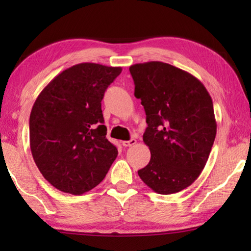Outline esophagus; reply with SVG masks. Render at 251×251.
Segmentation results:
<instances>
[{"instance_id": "obj_1", "label": "esophagus", "mask_w": 251, "mask_h": 251, "mask_svg": "<svg viewBox=\"0 0 251 251\" xmlns=\"http://www.w3.org/2000/svg\"><path fill=\"white\" fill-rule=\"evenodd\" d=\"M136 143H137V140L135 138H131L130 140H125V142H122V145L125 147H130V146L135 145Z\"/></svg>"}]
</instances>
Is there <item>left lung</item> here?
I'll return each instance as SVG.
<instances>
[{
	"label": "left lung",
	"instance_id": "obj_1",
	"mask_svg": "<svg viewBox=\"0 0 251 251\" xmlns=\"http://www.w3.org/2000/svg\"><path fill=\"white\" fill-rule=\"evenodd\" d=\"M129 71L146 113L143 140L151 151L138 175L156 193H177L208 161L217 131L212 99L197 77L170 64L149 61Z\"/></svg>",
	"mask_w": 251,
	"mask_h": 251
}]
</instances>
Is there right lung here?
Returning <instances> with one entry per match:
<instances>
[{
    "instance_id": "add662e5",
    "label": "right lung",
    "mask_w": 251,
    "mask_h": 251,
    "mask_svg": "<svg viewBox=\"0 0 251 251\" xmlns=\"http://www.w3.org/2000/svg\"><path fill=\"white\" fill-rule=\"evenodd\" d=\"M121 67L74 65L41 91L29 116V145L43 177L65 193L83 194L104 179L118 156L106 138L101 100Z\"/></svg>"
}]
</instances>
